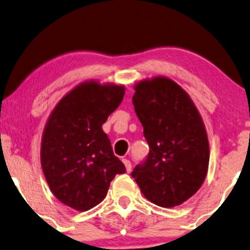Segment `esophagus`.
<instances>
[{"label": "esophagus", "mask_w": 250, "mask_h": 250, "mask_svg": "<svg viewBox=\"0 0 250 250\" xmlns=\"http://www.w3.org/2000/svg\"><path fill=\"white\" fill-rule=\"evenodd\" d=\"M123 163H124V165L126 167V170H127V173H131L132 172V163L129 162L128 159H123Z\"/></svg>", "instance_id": "34e87169"}]
</instances>
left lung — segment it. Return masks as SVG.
I'll use <instances>...</instances> for the list:
<instances>
[{
	"label": "left lung",
	"instance_id": "8db88e82",
	"mask_svg": "<svg viewBox=\"0 0 250 250\" xmlns=\"http://www.w3.org/2000/svg\"><path fill=\"white\" fill-rule=\"evenodd\" d=\"M132 100L150 148L132 176L151 203L179 206L207 174L209 146L203 119L187 92L169 78L140 82Z\"/></svg>",
	"mask_w": 250,
	"mask_h": 250
}]
</instances>
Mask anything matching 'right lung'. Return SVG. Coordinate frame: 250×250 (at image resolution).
Instances as JSON below:
<instances>
[{
    "label": "right lung",
    "instance_id": "obj_1",
    "mask_svg": "<svg viewBox=\"0 0 250 250\" xmlns=\"http://www.w3.org/2000/svg\"><path fill=\"white\" fill-rule=\"evenodd\" d=\"M124 86L83 83L60 100L43 133L41 163L51 191L74 209L104 199L116 174L126 172L102 124L121 104Z\"/></svg>",
    "mask_w": 250,
    "mask_h": 250
}]
</instances>
